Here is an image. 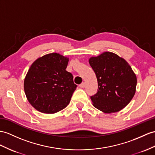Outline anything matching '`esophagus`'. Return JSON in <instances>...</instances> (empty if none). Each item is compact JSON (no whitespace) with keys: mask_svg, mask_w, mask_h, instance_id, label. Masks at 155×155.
<instances>
[{"mask_svg":"<svg viewBox=\"0 0 155 155\" xmlns=\"http://www.w3.org/2000/svg\"><path fill=\"white\" fill-rule=\"evenodd\" d=\"M80 87L81 88H84L85 87V82H83L80 85Z\"/></svg>","mask_w":155,"mask_h":155,"instance_id":"obj_1","label":"esophagus"}]
</instances>
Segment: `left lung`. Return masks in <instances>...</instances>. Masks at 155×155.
Masks as SVG:
<instances>
[{"instance_id": "left-lung-1", "label": "left lung", "mask_w": 155, "mask_h": 155, "mask_svg": "<svg viewBox=\"0 0 155 155\" xmlns=\"http://www.w3.org/2000/svg\"><path fill=\"white\" fill-rule=\"evenodd\" d=\"M98 82L97 92L91 99L93 106L105 113L121 110L135 93L137 78L124 58L110 52L89 58Z\"/></svg>"}]
</instances>
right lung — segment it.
<instances>
[{"mask_svg":"<svg viewBox=\"0 0 155 155\" xmlns=\"http://www.w3.org/2000/svg\"><path fill=\"white\" fill-rule=\"evenodd\" d=\"M69 59L51 53L37 59L24 80V91L37 110L54 114L66 108L77 87L73 75L66 70Z\"/></svg>","mask_w":155,"mask_h":155,"instance_id":"1","label":"right lung"}]
</instances>
